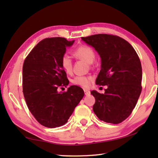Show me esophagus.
Segmentation results:
<instances>
[{
    "instance_id": "1",
    "label": "esophagus",
    "mask_w": 158,
    "mask_h": 158,
    "mask_svg": "<svg viewBox=\"0 0 158 158\" xmlns=\"http://www.w3.org/2000/svg\"><path fill=\"white\" fill-rule=\"evenodd\" d=\"M84 93H85V95H89L90 94V90H87V89H84Z\"/></svg>"
}]
</instances>
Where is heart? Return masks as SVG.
<instances>
[{"instance_id": "1", "label": "heart", "mask_w": 158, "mask_h": 158, "mask_svg": "<svg viewBox=\"0 0 158 158\" xmlns=\"http://www.w3.org/2000/svg\"><path fill=\"white\" fill-rule=\"evenodd\" d=\"M73 54L77 58L85 61L89 64H92L95 58V53L91 47L83 45L77 48L74 51ZM60 64L62 68L68 74H70L73 71V61L69 56L67 54L63 55L60 60ZM91 77L77 76L73 79V84L81 87H88L91 81Z\"/></svg>"}]
</instances>
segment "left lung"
I'll list each match as a JSON object with an SVG mask.
<instances>
[{
    "mask_svg": "<svg viewBox=\"0 0 158 158\" xmlns=\"http://www.w3.org/2000/svg\"><path fill=\"white\" fill-rule=\"evenodd\" d=\"M101 58L96 84L107 85L104 94L96 90L93 109L101 121L118 124L132 113L141 92L142 68L137 53L121 37L106 34L81 37Z\"/></svg>",
    "mask_w": 158,
    "mask_h": 158,
    "instance_id": "8db88e82",
    "label": "left lung"
}]
</instances>
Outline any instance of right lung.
I'll return each instance as SVG.
<instances>
[{"label": "right lung", "mask_w": 158, "mask_h": 158, "mask_svg": "<svg viewBox=\"0 0 158 158\" xmlns=\"http://www.w3.org/2000/svg\"><path fill=\"white\" fill-rule=\"evenodd\" d=\"M74 42L63 37L44 39L32 49L23 63V95L31 114L44 127L65 125L84 95L77 85H71L66 92L58 91L59 86L69 84L60 60L66 48Z\"/></svg>", "instance_id": "1"}]
</instances>
